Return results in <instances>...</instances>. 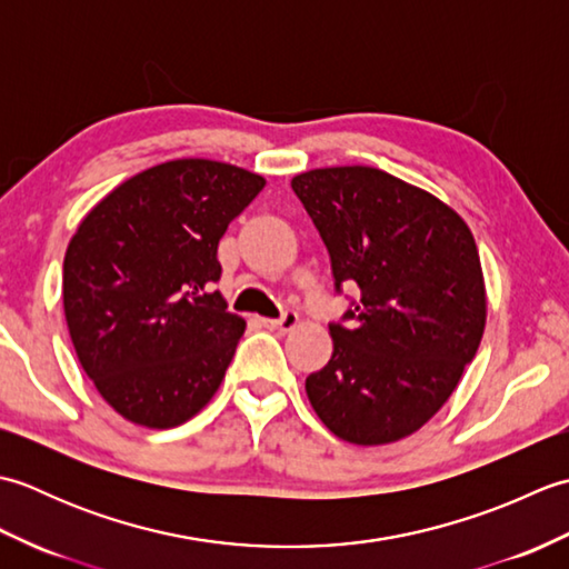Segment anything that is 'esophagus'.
I'll return each mask as SVG.
<instances>
[{"label": "esophagus", "mask_w": 569, "mask_h": 569, "mask_svg": "<svg viewBox=\"0 0 569 569\" xmlns=\"http://www.w3.org/2000/svg\"><path fill=\"white\" fill-rule=\"evenodd\" d=\"M266 328H271V330H281V332H291L296 325H298V312H293V310H286L281 318H263L261 320Z\"/></svg>", "instance_id": "esophagus-1"}]
</instances>
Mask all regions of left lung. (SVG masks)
Wrapping results in <instances>:
<instances>
[{
  "label": "left lung",
  "mask_w": 569,
  "mask_h": 569,
  "mask_svg": "<svg viewBox=\"0 0 569 569\" xmlns=\"http://www.w3.org/2000/svg\"><path fill=\"white\" fill-rule=\"evenodd\" d=\"M330 251L335 291L361 298L330 325L332 359L306 393L340 440L389 445L420 430L457 389L487 325L467 222L379 168H316L291 180Z\"/></svg>",
  "instance_id": "left-lung-1"
}]
</instances>
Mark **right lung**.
<instances>
[{"mask_svg": "<svg viewBox=\"0 0 569 569\" xmlns=\"http://www.w3.org/2000/svg\"><path fill=\"white\" fill-rule=\"evenodd\" d=\"M266 180L244 168L166 161L84 214L63 261L72 347L119 416L166 430L220 389L247 322L227 312L217 244Z\"/></svg>", "mask_w": 569, "mask_h": 569, "instance_id": "add662e5", "label": "right lung"}]
</instances>
